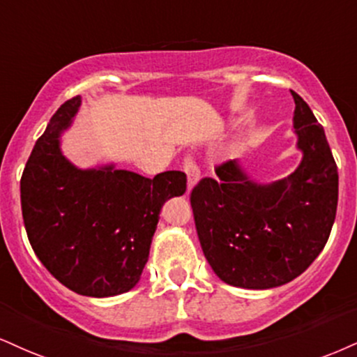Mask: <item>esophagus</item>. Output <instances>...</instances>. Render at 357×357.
<instances>
[{"label": "esophagus", "instance_id": "34e87169", "mask_svg": "<svg viewBox=\"0 0 357 357\" xmlns=\"http://www.w3.org/2000/svg\"><path fill=\"white\" fill-rule=\"evenodd\" d=\"M183 171L188 176V188H190V190H191V188L195 186L197 181H199L201 173H199V167L196 166L195 160H192L190 154H188V156H184V160H183Z\"/></svg>", "mask_w": 357, "mask_h": 357}]
</instances>
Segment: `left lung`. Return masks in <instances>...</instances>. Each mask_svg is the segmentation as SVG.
Masks as SVG:
<instances>
[{
  "label": "left lung",
  "instance_id": "1",
  "mask_svg": "<svg viewBox=\"0 0 357 357\" xmlns=\"http://www.w3.org/2000/svg\"><path fill=\"white\" fill-rule=\"evenodd\" d=\"M294 132L303 161L289 178L257 184L233 161L191 191L197 238L231 286L269 289L306 271L328 243L337 209V166L324 130L299 94Z\"/></svg>",
  "mask_w": 357,
  "mask_h": 357
}]
</instances>
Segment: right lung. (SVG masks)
<instances>
[{
	"label": "right lung",
	"mask_w": 357,
	"mask_h": 357,
	"mask_svg": "<svg viewBox=\"0 0 357 357\" xmlns=\"http://www.w3.org/2000/svg\"><path fill=\"white\" fill-rule=\"evenodd\" d=\"M68 100L50 119L21 176V211L34 255L68 289L91 298L123 294L139 281L160 211L186 191V174L153 179L105 166L78 169L59 135L78 113Z\"/></svg>",
	"instance_id": "add662e5"
}]
</instances>
